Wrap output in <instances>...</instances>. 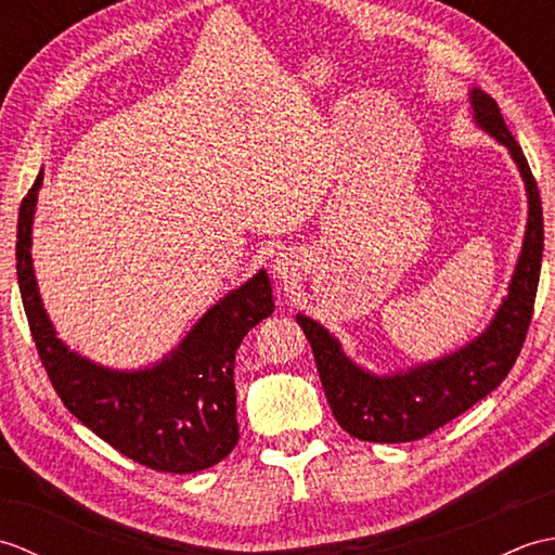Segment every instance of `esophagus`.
<instances>
[{"mask_svg": "<svg viewBox=\"0 0 555 555\" xmlns=\"http://www.w3.org/2000/svg\"><path fill=\"white\" fill-rule=\"evenodd\" d=\"M274 274L279 279H293L298 274V257L284 250V253H276L274 257Z\"/></svg>", "mask_w": 555, "mask_h": 555, "instance_id": "1", "label": "esophagus"}]
</instances>
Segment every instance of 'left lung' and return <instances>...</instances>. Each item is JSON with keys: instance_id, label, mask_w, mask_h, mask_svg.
I'll return each instance as SVG.
<instances>
[{"instance_id": "obj_1", "label": "left lung", "mask_w": 555, "mask_h": 555, "mask_svg": "<svg viewBox=\"0 0 555 555\" xmlns=\"http://www.w3.org/2000/svg\"><path fill=\"white\" fill-rule=\"evenodd\" d=\"M469 107H473V119L481 131L508 147L525 181L529 205L522 253L517 257L508 296L503 298L487 332H481L473 344L451 352V356L417 364L405 372L374 374L352 362L340 348L338 338L328 334L320 322L305 314L296 317L312 346L317 372H320L336 422L362 441H417L463 415L508 376L522 350L529 322H532L541 253H544V217H541L539 188L522 155V147L517 145L503 121L496 100L485 90L473 88L469 90Z\"/></svg>"}]
</instances>
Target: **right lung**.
<instances>
[{"mask_svg": "<svg viewBox=\"0 0 555 555\" xmlns=\"http://www.w3.org/2000/svg\"><path fill=\"white\" fill-rule=\"evenodd\" d=\"M42 171L18 209L16 274L35 348L59 398L102 441L157 473L188 475L217 465L238 443L235 350L274 312L264 269L209 308L179 348L145 370H109L70 350L42 308L30 233Z\"/></svg>", "mask_w": 555, "mask_h": 555, "instance_id": "1", "label": "right lung"}]
</instances>
